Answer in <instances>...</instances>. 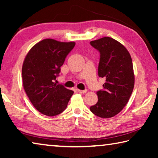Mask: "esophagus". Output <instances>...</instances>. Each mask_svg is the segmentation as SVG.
<instances>
[{
  "label": "esophagus",
  "mask_w": 158,
  "mask_h": 158,
  "mask_svg": "<svg viewBox=\"0 0 158 158\" xmlns=\"http://www.w3.org/2000/svg\"><path fill=\"white\" fill-rule=\"evenodd\" d=\"M77 90H78V92L80 93H85L87 92V90H79L78 89Z\"/></svg>",
  "instance_id": "1"
}]
</instances>
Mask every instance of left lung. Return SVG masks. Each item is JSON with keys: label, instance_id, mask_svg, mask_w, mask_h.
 <instances>
[{"label": "left lung", "instance_id": "8db88e82", "mask_svg": "<svg viewBox=\"0 0 158 158\" xmlns=\"http://www.w3.org/2000/svg\"><path fill=\"white\" fill-rule=\"evenodd\" d=\"M100 53L98 75L105 78L104 89L97 92L98 102L90 111L102 118H109L121 112L127 105L135 85L132 60L123 45L109 37L90 42Z\"/></svg>", "mask_w": 158, "mask_h": 158}]
</instances>
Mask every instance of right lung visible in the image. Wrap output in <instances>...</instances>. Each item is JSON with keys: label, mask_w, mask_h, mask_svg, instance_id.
I'll use <instances>...</instances> for the list:
<instances>
[{"label": "right lung", "mask_w": 158, "mask_h": 158, "mask_svg": "<svg viewBox=\"0 0 158 158\" xmlns=\"http://www.w3.org/2000/svg\"><path fill=\"white\" fill-rule=\"evenodd\" d=\"M74 45V42L44 39L29 50L23 60V89L34 107L45 116L62 113L73 95V90L56 84L54 80Z\"/></svg>", "instance_id": "add662e5"}]
</instances>
